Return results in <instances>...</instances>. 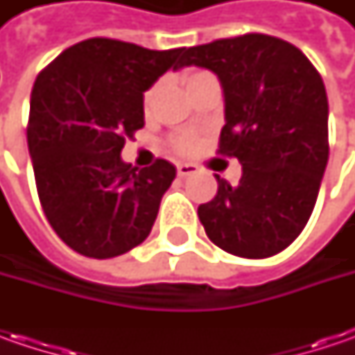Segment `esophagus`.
I'll list each match as a JSON object with an SVG mask.
<instances>
[{
    "instance_id": "esophagus-1",
    "label": "esophagus",
    "mask_w": 355,
    "mask_h": 355,
    "mask_svg": "<svg viewBox=\"0 0 355 355\" xmlns=\"http://www.w3.org/2000/svg\"><path fill=\"white\" fill-rule=\"evenodd\" d=\"M198 171V166L196 164H178V175L180 178H185V175H191Z\"/></svg>"
}]
</instances>
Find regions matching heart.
Masks as SVG:
<instances>
[{
  "label": "heart",
  "mask_w": 355,
  "mask_h": 355,
  "mask_svg": "<svg viewBox=\"0 0 355 355\" xmlns=\"http://www.w3.org/2000/svg\"><path fill=\"white\" fill-rule=\"evenodd\" d=\"M196 75H199V73L189 75L187 76V80H189V78H193ZM173 146H175V150H178V152H191V150L196 148V138H193V136H189V134H184V136L175 138Z\"/></svg>",
  "instance_id": "obj_1"
}]
</instances>
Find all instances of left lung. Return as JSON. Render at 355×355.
<instances>
[{"label": "left lung", "instance_id": "1", "mask_svg": "<svg viewBox=\"0 0 355 355\" xmlns=\"http://www.w3.org/2000/svg\"><path fill=\"white\" fill-rule=\"evenodd\" d=\"M217 75L225 101L219 152L243 166L237 185L217 175L199 205L207 237L223 251L266 259L308 223L328 164V96L306 55L270 35L249 33L185 49L182 67Z\"/></svg>", "mask_w": 355, "mask_h": 355}]
</instances>
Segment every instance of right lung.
Masks as SVG:
<instances>
[{
    "instance_id": "1",
    "label": "right lung",
    "mask_w": 355,
    "mask_h": 355,
    "mask_svg": "<svg viewBox=\"0 0 355 355\" xmlns=\"http://www.w3.org/2000/svg\"><path fill=\"white\" fill-rule=\"evenodd\" d=\"M185 49L152 51L94 37L43 69L29 104L27 146L55 233L92 259L124 254L150 235L175 168H132L120 152L144 126V92L182 69Z\"/></svg>"
}]
</instances>
